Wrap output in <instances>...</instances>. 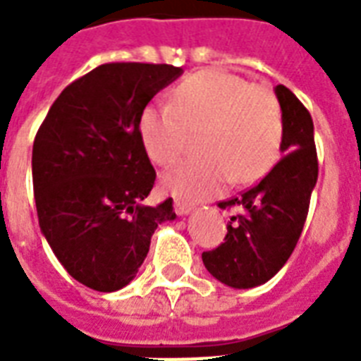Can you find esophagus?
Returning <instances> with one entry per match:
<instances>
[{"label": "esophagus", "mask_w": 361, "mask_h": 361, "mask_svg": "<svg viewBox=\"0 0 361 361\" xmlns=\"http://www.w3.org/2000/svg\"><path fill=\"white\" fill-rule=\"evenodd\" d=\"M174 209H176V214L178 215H189L192 212V204L191 202H187V200H174Z\"/></svg>", "instance_id": "obj_1"}]
</instances>
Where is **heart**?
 <instances>
[{
	"label": "heart",
	"mask_w": 361,
	"mask_h": 361,
	"mask_svg": "<svg viewBox=\"0 0 361 361\" xmlns=\"http://www.w3.org/2000/svg\"><path fill=\"white\" fill-rule=\"evenodd\" d=\"M140 136L157 164H172L200 133L202 155L181 161L163 174L164 191L202 200L232 180L251 183L277 163L283 112L275 93L223 71H200L176 86L172 104H149L140 116Z\"/></svg>",
	"instance_id": "obj_1"
}]
</instances>
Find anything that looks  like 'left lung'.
<instances>
[{"label":"left lung","mask_w":361,"mask_h":361,"mask_svg":"<svg viewBox=\"0 0 361 361\" xmlns=\"http://www.w3.org/2000/svg\"><path fill=\"white\" fill-rule=\"evenodd\" d=\"M283 112V157L257 185L219 202L236 208L225 241L202 252L215 279L232 288H252L269 281L294 251L307 219L319 178L314 129L309 110L283 84L275 86Z\"/></svg>","instance_id":"left-lung-1"}]
</instances>
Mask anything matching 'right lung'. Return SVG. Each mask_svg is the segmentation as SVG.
I'll return each instance as SVG.
<instances>
[{
	"label": "right lung",
	"mask_w": 361,
	"mask_h": 361,
	"mask_svg": "<svg viewBox=\"0 0 361 361\" xmlns=\"http://www.w3.org/2000/svg\"><path fill=\"white\" fill-rule=\"evenodd\" d=\"M183 71L104 63L59 93L33 142L39 226L71 277L99 292L129 285L153 232L174 221L172 198L144 200L155 183L140 136L146 104Z\"/></svg>",
	"instance_id": "add662e5"
}]
</instances>
